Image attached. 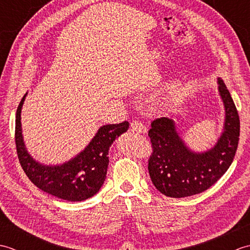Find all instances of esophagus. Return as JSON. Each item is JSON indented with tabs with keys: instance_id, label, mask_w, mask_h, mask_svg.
<instances>
[{
	"instance_id": "34e87169",
	"label": "esophagus",
	"mask_w": 250,
	"mask_h": 250,
	"mask_svg": "<svg viewBox=\"0 0 250 250\" xmlns=\"http://www.w3.org/2000/svg\"><path fill=\"white\" fill-rule=\"evenodd\" d=\"M130 126H131L132 131L137 132V133H146V131H147L146 126L143 125L141 121H137V120L132 121L130 124Z\"/></svg>"
}]
</instances>
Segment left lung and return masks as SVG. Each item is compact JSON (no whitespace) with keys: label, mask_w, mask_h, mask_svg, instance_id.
Returning a JSON list of instances; mask_svg holds the SVG:
<instances>
[{"label":"left lung","mask_w":250,"mask_h":250,"mask_svg":"<svg viewBox=\"0 0 250 250\" xmlns=\"http://www.w3.org/2000/svg\"><path fill=\"white\" fill-rule=\"evenodd\" d=\"M218 91L225 105L224 132L215 146L194 152L186 146L172 118L161 117L151 122L148 132L152 153L148 171L155 187L169 198H185L211 187L234 159L240 137V117L229 90L218 77Z\"/></svg>","instance_id":"left-lung-1"}]
</instances>
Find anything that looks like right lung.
Here are the masks:
<instances>
[{
  "instance_id": "right-lung-1",
  "label": "right lung",
  "mask_w": 250,
  "mask_h": 250,
  "mask_svg": "<svg viewBox=\"0 0 250 250\" xmlns=\"http://www.w3.org/2000/svg\"><path fill=\"white\" fill-rule=\"evenodd\" d=\"M25 95L16 113L15 141L19 162L29 179L37 188L57 198L77 202L99 192L106 178L108 150L120 134L128 131L129 122L101 126L84 149L76 157L58 166H45L35 161L24 145L21 129V108Z\"/></svg>"
}]
</instances>
